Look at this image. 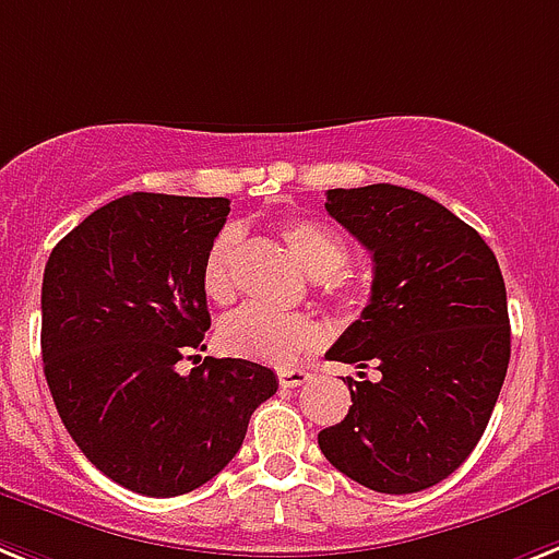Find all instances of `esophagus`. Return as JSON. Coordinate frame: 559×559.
<instances>
[{
    "mask_svg": "<svg viewBox=\"0 0 559 559\" xmlns=\"http://www.w3.org/2000/svg\"><path fill=\"white\" fill-rule=\"evenodd\" d=\"M307 381H309V372H307V369H295V367L278 369V383H281V389L304 386V383H307Z\"/></svg>",
    "mask_w": 559,
    "mask_h": 559,
    "instance_id": "34e87169",
    "label": "esophagus"
}]
</instances>
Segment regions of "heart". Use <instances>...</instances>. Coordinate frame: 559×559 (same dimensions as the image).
Here are the masks:
<instances>
[{
	"label": "heart",
	"instance_id": "heart-1",
	"mask_svg": "<svg viewBox=\"0 0 559 559\" xmlns=\"http://www.w3.org/2000/svg\"><path fill=\"white\" fill-rule=\"evenodd\" d=\"M278 236L293 255V261L309 278H330L326 289L341 304H349V287L341 278H332L344 270L346 247L335 229L316 218H287L281 222ZM241 233L238 227H224L215 233L201 264V287L215 304H227L236 293L233 261H236ZM323 341V330L309 316H284L264 307H241L229 312L218 326V344L229 355L287 367L301 355L316 349Z\"/></svg>",
	"mask_w": 559,
	"mask_h": 559
}]
</instances>
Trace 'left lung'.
<instances>
[{
  "mask_svg": "<svg viewBox=\"0 0 559 559\" xmlns=\"http://www.w3.org/2000/svg\"><path fill=\"white\" fill-rule=\"evenodd\" d=\"M326 213L374 264L369 304L326 358L372 367L378 381L346 378L349 412L318 447L372 491L429 489L477 447L506 381L503 275L480 233L424 192L326 190Z\"/></svg>",
  "mask_w": 559,
  "mask_h": 559,
  "instance_id": "obj_1",
  "label": "left lung"
}]
</instances>
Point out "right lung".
Returning a JSON list of instances; mask_svg holds the SVG:
<instances>
[{
	"instance_id": "1",
	"label": "right lung",
	"mask_w": 559,
	"mask_h": 559,
	"mask_svg": "<svg viewBox=\"0 0 559 559\" xmlns=\"http://www.w3.org/2000/svg\"><path fill=\"white\" fill-rule=\"evenodd\" d=\"M227 213V199L121 195L70 229L45 266L41 360L56 409L84 457L139 495L213 480L278 389L252 360L176 367L207 349L201 264Z\"/></svg>"
}]
</instances>
